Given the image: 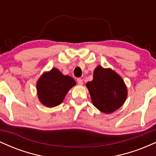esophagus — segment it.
I'll use <instances>...</instances> for the list:
<instances>
[{
    "mask_svg": "<svg viewBox=\"0 0 156 156\" xmlns=\"http://www.w3.org/2000/svg\"><path fill=\"white\" fill-rule=\"evenodd\" d=\"M77 82H78V85L80 86H81L82 84H83V80H82L81 78H78V79H77Z\"/></svg>",
    "mask_w": 156,
    "mask_h": 156,
    "instance_id": "obj_1",
    "label": "esophagus"
}]
</instances>
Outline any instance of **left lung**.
<instances>
[{"label":"left lung","instance_id":"obj_1","mask_svg":"<svg viewBox=\"0 0 156 156\" xmlns=\"http://www.w3.org/2000/svg\"><path fill=\"white\" fill-rule=\"evenodd\" d=\"M93 105L101 112L110 114L124 104L128 89L124 80L111 68L98 66L93 80L86 84Z\"/></svg>","mask_w":156,"mask_h":156}]
</instances>
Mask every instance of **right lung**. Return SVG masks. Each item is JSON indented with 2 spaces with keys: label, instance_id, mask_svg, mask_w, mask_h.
Segmentation results:
<instances>
[{
  "label": "right lung",
  "instance_id": "right-lung-1",
  "mask_svg": "<svg viewBox=\"0 0 156 156\" xmlns=\"http://www.w3.org/2000/svg\"><path fill=\"white\" fill-rule=\"evenodd\" d=\"M72 77L64 76L56 68L44 73L37 83L39 100L49 108L57 106L64 101L69 90L76 85Z\"/></svg>",
  "mask_w": 156,
  "mask_h": 156
}]
</instances>
